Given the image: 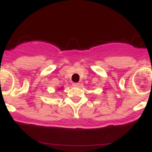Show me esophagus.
Returning a JSON list of instances; mask_svg holds the SVG:
<instances>
[{
  "mask_svg": "<svg viewBox=\"0 0 152 152\" xmlns=\"http://www.w3.org/2000/svg\"><path fill=\"white\" fill-rule=\"evenodd\" d=\"M72 86H76V87L80 86V83H72Z\"/></svg>",
  "mask_w": 152,
  "mask_h": 152,
  "instance_id": "esophagus-1",
  "label": "esophagus"
}]
</instances>
